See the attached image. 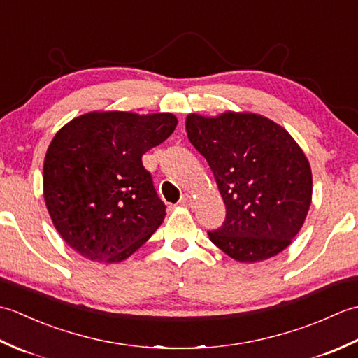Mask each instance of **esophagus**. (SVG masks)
Wrapping results in <instances>:
<instances>
[{"label": "esophagus", "mask_w": 358, "mask_h": 358, "mask_svg": "<svg viewBox=\"0 0 358 358\" xmlns=\"http://www.w3.org/2000/svg\"><path fill=\"white\" fill-rule=\"evenodd\" d=\"M192 203V196L189 195V194H185L183 196H181V200H180V204H183V206H189V204Z\"/></svg>", "instance_id": "34e87169"}]
</instances>
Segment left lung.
<instances>
[{
	"label": "left lung",
	"mask_w": 358,
	"mask_h": 358,
	"mask_svg": "<svg viewBox=\"0 0 358 358\" xmlns=\"http://www.w3.org/2000/svg\"><path fill=\"white\" fill-rule=\"evenodd\" d=\"M187 138L206 158L226 204L210 241L234 260L262 262L291 245L313 199L308 158L283 127L255 113H191Z\"/></svg>",
	"instance_id": "obj_1"
}]
</instances>
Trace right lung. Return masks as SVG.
<instances>
[{
	"mask_svg": "<svg viewBox=\"0 0 358 358\" xmlns=\"http://www.w3.org/2000/svg\"><path fill=\"white\" fill-rule=\"evenodd\" d=\"M175 126L172 113L90 112L53 136L43 169L45 206L80 255L121 262L163 223L166 206L141 157Z\"/></svg>",
	"mask_w": 358,
	"mask_h": 358,
	"instance_id": "obj_1",
	"label": "right lung"
}]
</instances>
